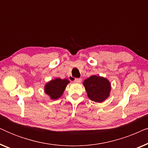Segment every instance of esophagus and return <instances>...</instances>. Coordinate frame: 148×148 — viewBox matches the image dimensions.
<instances>
[{"label":"esophagus","instance_id":"1","mask_svg":"<svg viewBox=\"0 0 148 148\" xmlns=\"http://www.w3.org/2000/svg\"><path fill=\"white\" fill-rule=\"evenodd\" d=\"M74 82H76V83H81V82H82V79H80V78H75Z\"/></svg>","mask_w":148,"mask_h":148}]
</instances>
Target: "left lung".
<instances>
[{"label":"left lung","instance_id":"1","mask_svg":"<svg viewBox=\"0 0 148 148\" xmlns=\"http://www.w3.org/2000/svg\"><path fill=\"white\" fill-rule=\"evenodd\" d=\"M84 85L91 100L102 102L109 96L110 84L106 79L92 75L84 81Z\"/></svg>","mask_w":148,"mask_h":148}]
</instances>
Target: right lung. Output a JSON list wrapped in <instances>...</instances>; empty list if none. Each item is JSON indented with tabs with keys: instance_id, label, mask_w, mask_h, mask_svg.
Listing matches in <instances>:
<instances>
[{
	"instance_id": "right-lung-1",
	"label": "right lung",
	"mask_w": 148,
	"mask_h": 148,
	"mask_svg": "<svg viewBox=\"0 0 148 148\" xmlns=\"http://www.w3.org/2000/svg\"><path fill=\"white\" fill-rule=\"evenodd\" d=\"M69 83L67 79H61L60 78L50 81L45 86V92L52 100H56L61 96L66 85Z\"/></svg>"
}]
</instances>
